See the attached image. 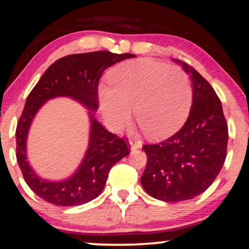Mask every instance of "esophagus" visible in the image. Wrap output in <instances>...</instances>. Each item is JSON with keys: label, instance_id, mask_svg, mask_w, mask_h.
<instances>
[{"label": "esophagus", "instance_id": "obj_1", "mask_svg": "<svg viewBox=\"0 0 249 249\" xmlns=\"http://www.w3.org/2000/svg\"><path fill=\"white\" fill-rule=\"evenodd\" d=\"M129 144L131 146V151H135V149H138L142 147V142L138 141V139H135V141H130Z\"/></svg>", "mask_w": 249, "mask_h": 249}]
</instances>
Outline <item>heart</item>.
Returning <instances> with one entry per match:
<instances>
[{
    "label": "heart",
    "mask_w": 249,
    "mask_h": 249,
    "mask_svg": "<svg viewBox=\"0 0 249 249\" xmlns=\"http://www.w3.org/2000/svg\"><path fill=\"white\" fill-rule=\"evenodd\" d=\"M110 86H101L102 114L114 130L136 120L148 137L162 139L179 130L188 118L193 101L190 79L180 67L153 59H136L114 67Z\"/></svg>",
    "instance_id": "obj_1"
}]
</instances>
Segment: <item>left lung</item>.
<instances>
[{"label":"left lung","mask_w":249,"mask_h":249,"mask_svg":"<svg viewBox=\"0 0 249 249\" xmlns=\"http://www.w3.org/2000/svg\"><path fill=\"white\" fill-rule=\"evenodd\" d=\"M175 61L192 78L188 119L164 142L142 146L147 163L142 186L148 195L164 202L192 199L205 192L222 169L228 144V125L216 93L193 67Z\"/></svg>","instance_id":"8db88e82"}]
</instances>
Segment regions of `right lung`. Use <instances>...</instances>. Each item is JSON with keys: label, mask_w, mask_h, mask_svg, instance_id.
<instances>
[{"label": "right lung", "mask_w": 249, "mask_h": 249, "mask_svg": "<svg viewBox=\"0 0 249 249\" xmlns=\"http://www.w3.org/2000/svg\"><path fill=\"white\" fill-rule=\"evenodd\" d=\"M136 56L108 51L71 54L51 64L26 100L16 130L17 161L29 188L53 205L76 206L100 195L108 172L129 154L124 139L108 132L91 111L98 108V81L103 71L114 63ZM70 97L91 110L90 144L85 158L74 175L61 182H50L36 175L26 161V136L30 124L43 103L54 97Z\"/></svg>", "instance_id": "obj_1"}]
</instances>
